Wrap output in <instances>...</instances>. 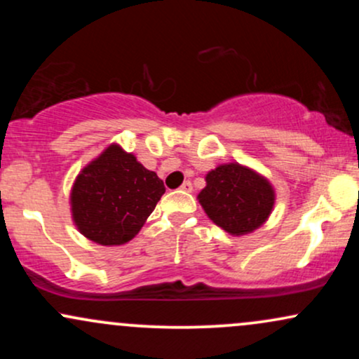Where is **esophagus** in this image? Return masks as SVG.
<instances>
[{
  "label": "esophagus",
  "instance_id": "esophagus-1",
  "mask_svg": "<svg viewBox=\"0 0 359 359\" xmlns=\"http://www.w3.org/2000/svg\"><path fill=\"white\" fill-rule=\"evenodd\" d=\"M180 191L184 192H192V182L191 180H185V182L180 185Z\"/></svg>",
  "mask_w": 359,
  "mask_h": 359
}]
</instances>
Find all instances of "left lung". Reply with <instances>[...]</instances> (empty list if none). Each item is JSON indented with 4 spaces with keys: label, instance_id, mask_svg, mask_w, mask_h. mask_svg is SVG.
<instances>
[{
    "label": "left lung",
    "instance_id": "1",
    "mask_svg": "<svg viewBox=\"0 0 359 359\" xmlns=\"http://www.w3.org/2000/svg\"><path fill=\"white\" fill-rule=\"evenodd\" d=\"M273 185L265 175L238 162L221 163L205 174L197 201L214 224L233 236L257 231L273 211Z\"/></svg>",
    "mask_w": 359,
    "mask_h": 359
}]
</instances>
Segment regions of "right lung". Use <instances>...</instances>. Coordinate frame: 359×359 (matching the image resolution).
<instances>
[{"mask_svg": "<svg viewBox=\"0 0 359 359\" xmlns=\"http://www.w3.org/2000/svg\"><path fill=\"white\" fill-rule=\"evenodd\" d=\"M163 192V180L155 172L111 143L74 180L69 197L72 221L93 243L125 245L140 233Z\"/></svg>", "mask_w": 359, "mask_h": 359, "instance_id": "obj_1", "label": "right lung"}]
</instances>
